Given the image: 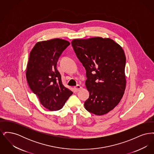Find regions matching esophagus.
<instances>
[{"label": "esophagus", "mask_w": 154, "mask_h": 154, "mask_svg": "<svg viewBox=\"0 0 154 154\" xmlns=\"http://www.w3.org/2000/svg\"><path fill=\"white\" fill-rule=\"evenodd\" d=\"M81 88H82V87H81V86H80V85H77L75 87H74V89L75 91L78 92V91H79L80 90Z\"/></svg>", "instance_id": "esophagus-1"}]
</instances>
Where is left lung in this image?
<instances>
[{
    "mask_svg": "<svg viewBox=\"0 0 154 154\" xmlns=\"http://www.w3.org/2000/svg\"><path fill=\"white\" fill-rule=\"evenodd\" d=\"M77 58L86 70L89 96L85 109L97 116L108 113L121 100L126 87V57L122 48L109 38L74 39Z\"/></svg>",
    "mask_w": 154,
    "mask_h": 154,
    "instance_id": "obj_1",
    "label": "left lung"
}]
</instances>
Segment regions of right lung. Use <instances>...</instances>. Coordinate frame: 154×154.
Instances as JSON below:
<instances>
[{"mask_svg":"<svg viewBox=\"0 0 154 154\" xmlns=\"http://www.w3.org/2000/svg\"><path fill=\"white\" fill-rule=\"evenodd\" d=\"M70 43L54 38L37 43L30 52L26 77L32 92L45 108L62 109L73 92L62 84L57 65L59 58Z\"/></svg>","mask_w":154,"mask_h":154,"instance_id":"1","label":"right lung"}]
</instances>
